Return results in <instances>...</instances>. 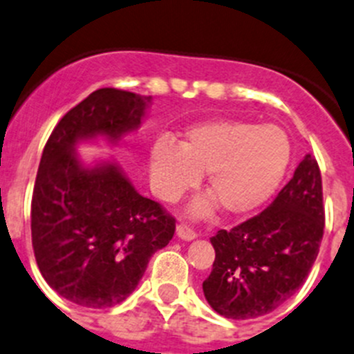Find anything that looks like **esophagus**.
<instances>
[{
    "label": "esophagus",
    "mask_w": 354,
    "mask_h": 354,
    "mask_svg": "<svg viewBox=\"0 0 354 354\" xmlns=\"http://www.w3.org/2000/svg\"><path fill=\"white\" fill-rule=\"evenodd\" d=\"M176 236L180 237V239H183V241H192V239H196L197 234L194 232L192 229H188L187 225L180 223V225L176 227Z\"/></svg>",
    "instance_id": "obj_1"
}]
</instances>
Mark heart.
Returning a JSON list of instances; mask_svg holds the SVG:
<instances>
[{"label":"heart","instance_id":"1","mask_svg":"<svg viewBox=\"0 0 354 354\" xmlns=\"http://www.w3.org/2000/svg\"><path fill=\"white\" fill-rule=\"evenodd\" d=\"M292 158V145L281 127L248 120H216L185 132L180 145L158 141L151 148L150 178L158 199L174 203L207 174V190L232 214L248 213L274 196ZM213 199L194 203L203 216Z\"/></svg>","mask_w":354,"mask_h":354}]
</instances>
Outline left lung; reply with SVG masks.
<instances>
[{
	"label": "left lung",
	"mask_w": 354,
	"mask_h": 354,
	"mask_svg": "<svg viewBox=\"0 0 354 354\" xmlns=\"http://www.w3.org/2000/svg\"><path fill=\"white\" fill-rule=\"evenodd\" d=\"M323 229L322 173L307 153L269 207L211 237L213 270L203 283L207 304L230 319L272 313L311 272Z\"/></svg>",
	"instance_id": "1"
}]
</instances>
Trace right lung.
I'll list each match as a JSON object with an SVG mask.
<instances>
[{"mask_svg":"<svg viewBox=\"0 0 354 354\" xmlns=\"http://www.w3.org/2000/svg\"><path fill=\"white\" fill-rule=\"evenodd\" d=\"M151 95L99 88L68 111L43 148L31 201L39 272L69 302L102 309L127 299L151 255L174 236V218L136 192L111 160L85 166L82 141L115 145L141 125Z\"/></svg>","mask_w":354,"mask_h":354,"instance_id":"right-lung-1","label":"right lung"}]
</instances>
